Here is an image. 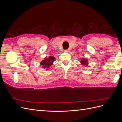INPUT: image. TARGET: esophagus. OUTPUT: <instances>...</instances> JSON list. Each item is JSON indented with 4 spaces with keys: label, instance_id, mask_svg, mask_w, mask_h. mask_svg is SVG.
Returning a JSON list of instances; mask_svg holds the SVG:
<instances>
[{
    "label": "esophagus",
    "instance_id": "1",
    "mask_svg": "<svg viewBox=\"0 0 122 122\" xmlns=\"http://www.w3.org/2000/svg\"><path fill=\"white\" fill-rule=\"evenodd\" d=\"M64 52H69V49H65V50H64Z\"/></svg>",
    "mask_w": 122,
    "mask_h": 122
}]
</instances>
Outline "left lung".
<instances>
[{
    "label": "left lung",
    "instance_id": "obj_1",
    "mask_svg": "<svg viewBox=\"0 0 122 122\" xmlns=\"http://www.w3.org/2000/svg\"><path fill=\"white\" fill-rule=\"evenodd\" d=\"M80 63L83 66H88V59H86V58H81V60L80 61Z\"/></svg>",
    "mask_w": 122,
    "mask_h": 122
}]
</instances>
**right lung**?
I'll return each mask as SVG.
<instances>
[{"label":"right lung","mask_w":122,"mask_h":122,"mask_svg":"<svg viewBox=\"0 0 122 122\" xmlns=\"http://www.w3.org/2000/svg\"><path fill=\"white\" fill-rule=\"evenodd\" d=\"M56 58L54 56H50L48 57H46L44 60L41 61L40 63V65H41L42 68L46 70H48L51 68V66L54 63V62L55 61Z\"/></svg>","instance_id":"obj_1"}]
</instances>
